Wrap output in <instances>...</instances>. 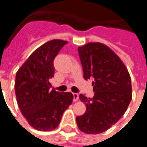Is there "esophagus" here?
<instances>
[{"label": "esophagus", "mask_w": 147, "mask_h": 147, "mask_svg": "<svg viewBox=\"0 0 147 147\" xmlns=\"http://www.w3.org/2000/svg\"><path fill=\"white\" fill-rule=\"evenodd\" d=\"M78 100H79V94L73 93V101H77Z\"/></svg>", "instance_id": "1"}]
</instances>
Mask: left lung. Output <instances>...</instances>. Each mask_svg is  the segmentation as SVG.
Returning a JSON list of instances; mask_svg holds the SVG:
<instances>
[{"label":"left lung","mask_w":147,"mask_h":147,"mask_svg":"<svg viewBox=\"0 0 147 147\" xmlns=\"http://www.w3.org/2000/svg\"><path fill=\"white\" fill-rule=\"evenodd\" d=\"M84 78L93 79L94 96L80 94L86 111L76 117L82 132L97 134L105 132L123 116L132 99L131 79L118 55L106 45L89 42L78 47Z\"/></svg>","instance_id":"1"}]
</instances>
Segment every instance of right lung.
Masks as SVG:
<instances>
[{"instance_id":"right-lung-1","label":"right lung","mask_w":147,"mask_h":147,"mask_svg":"<svg viewBox=\"0 0 147 147\" xmlns=\"http://www.w3.org/2000/svg\"><path fill=\"white\" fill-rule=\"evenodd\" d=\"M67 41L51 40L32 53L18 69L15 93L19 109L28 123L40 131L56 129L63 113L71 105L73 95L51 89L53 61Z\"/></svg>"}]
</instances>
